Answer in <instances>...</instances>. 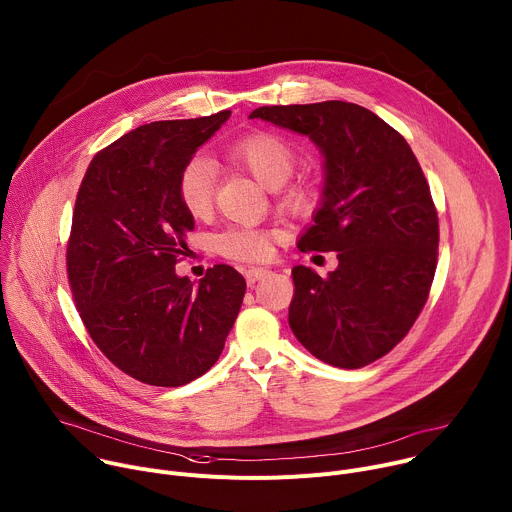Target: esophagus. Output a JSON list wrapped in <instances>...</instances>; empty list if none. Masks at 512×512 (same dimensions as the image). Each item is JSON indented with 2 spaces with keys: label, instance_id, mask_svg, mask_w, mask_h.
Masks as SVG:
<instances>
[{
  "label": "esophagus",
  "instance_id": "1",
  "mask_svg": "<svg viewBox=\"0 0 512 512\" xmlns=\"http://www.w3.org/2000/svg\"><path fill=\"white\" fill-rule=\"evenodd\" d=\"M265 275H269V269H265V267H249V269H245V279H247L249 285H253L259 279H263Z\"/></svg>",
  "mask_w": 512,
  "mask_h": 512
}]
</instances>
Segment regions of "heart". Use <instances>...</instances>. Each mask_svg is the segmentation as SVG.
Returning a JSON list of instances; mask_svg holds the SVG:
<instances>
[{
	"instance_id": "obj_1",
	"label": "heart",
	"mask_w": 512,
	"mask_h": 512,
	"mask_svg": "<svg viewBox=\"0 0 512 512\" xmlns=\"http://www.w3.org/2000/svg\"><path fill=\"white\" fill-rule=\"evenodd\" d=\"M227 156L233 164L243 168L261 186L273 190L281 208L298 216H310L320 194L310 182H289L296 170V154L291 145L275 133H251L229 145ZM178 200L192 216H204L214 202V170L206 158L188 160L176 182ZM273 233L251 227H231L214 237V247L227 259L255 263L271 253Z\"/></svg>"
}]
</instances>
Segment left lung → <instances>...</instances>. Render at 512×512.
<instances>
[{"mask_svg":"<svg viewBox=\"0 0 512 512\" xmlns=\"http://www.w3.org/2000/svg\"><path fill=\"white\" fill-rule=\"evenodd\" d=\"M251 119L308 135L324 154L322 206L298 247L336 251L338 267L291 269V332L332 367H367L407 336L429 296L440 225L423 170L399 131L354 103L271 105Z\"/></svg>","mask_w":512,"mask_h":512,"instance_id":"left-lung-1","label":"left lung"}]
</instances>
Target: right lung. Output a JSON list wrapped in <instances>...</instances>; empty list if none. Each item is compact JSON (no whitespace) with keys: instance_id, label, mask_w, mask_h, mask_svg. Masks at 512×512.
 <instances>
[{"instance_id":"obj_1","label":"right lung","mask_w":512,"mask_h":512,"mask_svg":"<svg viewBox=\"0 0 512 512\" xmlns=\"http://www.w3.org/2000/svg\"><path fill=\"white\" fill-rule=\"evenodd\" d=\"M141 125L101 150L81 182L66 271L81 320L125 375L182 387L221 356L247 283L231 265L198 281L176 275L194 218L178 200L182 166L229 119Z\"/></svg>"}]
</instances>
